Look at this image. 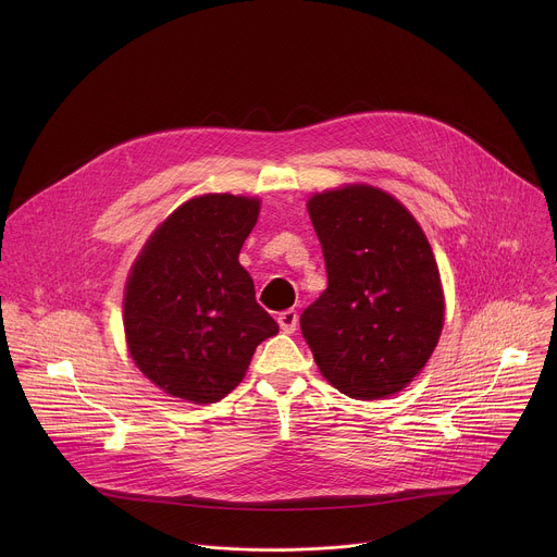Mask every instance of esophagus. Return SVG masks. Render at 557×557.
I'll return each mask as SVG.
<instances>
[{
  "mask_svg": "<svg viewBox=\"0 0 557 557\" xmlns=\"http://www.w3.org/2000/svg\"><path fill=\"white\" fill-rule=\"evenodd\" d=\"M278 325H281V330H283V332L292 334V332L298 327V313H296L294 309L283 311V313L278 315Z\"/></svg>",
  "mask_w": 557,
  "mask_h": 557,
  "instance_id": "obj_1",
  "label": "esophagus"
}]
</instances>
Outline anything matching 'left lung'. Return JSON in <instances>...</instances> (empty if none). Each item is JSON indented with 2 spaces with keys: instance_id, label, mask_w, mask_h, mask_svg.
Wrapping results in <instances>:
<instances>
[{
  "instance_id": "1",
  "label": "left lung",
  "mask_w": 557,
  "mask_h": 557,
  "mask_svg": "<svg viewBox=\"0 0 557 557\" xmlns=\"http://www.w3.org/2000/svg\"><path fill=\"white\" fill-rule=\"evenodd\" d=\"M327 287L300 327L321 375L360 400L403 391L431 358L444 292L431 244L397 199L349 184L309 199Z\"/></svg>"
}]
</instances>
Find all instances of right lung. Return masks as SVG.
Instances as JSON below:
<instances>
[{
	"instance_id": "add662e5",
	"label": "right lung",
	"mask_w": 557,
	"mask_h": 557,
	"mask_svg": "<svg viewBox=\"0 0 557 557\" xmlns=\"http://www.w3.org/2000/svg\"><path fill=\"white\" fill-rule=\"evenodd\" d=\"M257 216L252 197H195L164 219L131 270L128 351L169 397L199 405L227 397L257 345L278 332L238 261Z\"/></svg>"
}]
</instances>
